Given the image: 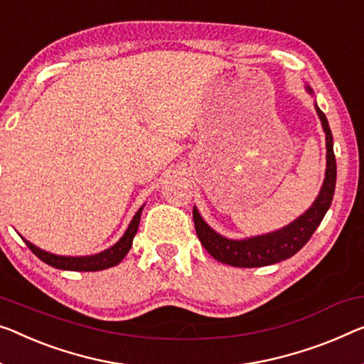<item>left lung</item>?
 I'll use <instances>...</instances> for the list:
<instances>
[{
	"mask_svg": "<svg viewBox=\"0 0 364 364\" xmlns=\"http://www.w3.org/2000/svg\"><path fill=\"white\" fill-rule=\"evenodd\" d=\"M309 91H311V88H309ZM316 109L322 121L325 137H327V171H325L323 186L318 193L316 203L312 204L311 209L306 210V214H302L299 219L284 227V229L271 232L267 235L247 238V240H229V238L215 234L200 219L199 213L194 208L193 219L198 238L210 257L215 258L217 262L237 268H258L279 263L299 252L309 242V238L312 237L317 227L321 225L323 215L333 199L335 181H337V161H335L333 139L327 117L318 109V106H316Z\"/></svg>",
	"mask_w": 364,
	"mask_h": 364,
	"instance_id": "1",
	"label": "left lung"
}]
</instances>
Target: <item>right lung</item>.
<instances>
[{
    "label": "right lung",
    "mask_w": 364,
    "mask_h": 364,
    "mask_svg": "<svg viewBox=\"0 0 364 364\" xmlns=\"http://www.w3.org/2000/svg\"><path fill=\"white\" fill-rule=\"evenodd\" d=\"M140 214H142V208L137 210V214L134 215L132 222H130L126 234L122 235L121 240H119L116 245L107 248V250L93 255V257H58V255H52L48 252H43L41 248H37L29 243L27 240L26 245L29 247V250L36 255L37 258H41L43 263L50 264L53 268L58 269H70V271H101L111 267H116V264L121 263V259L126 257L127 252L132 247L134 235L137 234L139 222H140Z\"/></svg>",
    "instance_id": "add662e5"
}]
</instances>
